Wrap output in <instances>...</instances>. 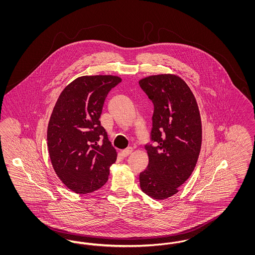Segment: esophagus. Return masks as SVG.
I'll list each match as a JSON object with an SVG mask.
<instances>
[{"label": "esophagus", "mask_w": 255, "mask_h": 255, "mask_svg": "<svg viewBox=\"0 0 255 255\" xmlns=\"http://www.w3.org/2000/svg\"><path fill=\"white\" fill-rule=\"evenodd\" d=\"M132 152H133V148H132V147H128V148H126V149H124V150L122 151V156H123V157H127V156H129Z\"/></svg>", "instance_id": "esophagus-1"}]
</instances>
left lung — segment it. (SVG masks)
Returning <instances> with one entry per match:
<instances>
[{"mask_svg":"<svg viewBox=\"0 0 255 255\" xmlns=\"http://www.w3.org/2000/svg\"><path fill=\"white\" fill-rule=\"evenodd\" d=\"M152 100L151 140L146 144L148 166L139 174L145 194L164 200L176 194L190 177L202 145V122L193 93L181 77L158 74L139 80Z\"/></svg>","mask_w":255,"mask_h":255,"instance_id":"1","label":"left lung"}]
</instances>
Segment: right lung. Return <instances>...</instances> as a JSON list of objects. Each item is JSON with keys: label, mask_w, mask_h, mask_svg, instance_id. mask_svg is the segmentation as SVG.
<instances>
[{"label": "right lung", "mask_w": 255, "mask_h": 255, "mask_svg": "<svg viewBox=\"0 0 255 255\" xmlns=\"http://www.w3.org/2000/svg\"><path fill=\"white\" fill-rule=\"evenodd\" d=\"M120 82L115 75L80 76L62 91L51 113L47 133L50 161L61 182L75 193L99 189L117 160L99 118L108 93Z\"/></svg>", "instance_id": "right-lung-1"}]
</instances>
